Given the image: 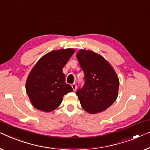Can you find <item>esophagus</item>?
<instances>
[{"instance_id": "esophagus-1", "label": "esophagus", "mask_w": 150, "mask_h": 150, "mask_svg": "<svg viewBox=\"0 0 150 150\" xmlns=\"http://www.w3.org/2000/svg\"><path fill=\"white\" fill-rule=\"evenodd\" d=\"M71 87H72L74 91H76V88H77V85L75 83H74L71 84Z\"/></svg>"}]
</instances>
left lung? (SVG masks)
Returning a JSON list of instances; mask_svg holds the SVG:
<instances>
[{
  "label": "left lung",
  "instance_id": "1",
  "mask_svg": "<svg viewBox=\"0 0 150 150\" xmlns=\"http://www.w3.org/2000/svg\"><path fill=\"white\" fill-rule=\"evenodd\" d=\"M84 74V84L76 91L82 108L90 114L105 110L118 97L119 80L116 71L101 55L80 50L76 55Z\"/></svg>",
  "mask_w": 150,
  "mask_h": 150
}]
</instances>
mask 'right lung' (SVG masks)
I'll use <instances>...</instances> for the list:
<instances>
[{
  "label": "right lung",
  "mask_w": 150,
  "mask_h": 150,
  "mask_svg": "<svg viewBox=\"0 0 150 150\" xmlns=\"http://www.w3.org/2000/svg\"><path fill=\"white\" fill-rule=\"evenodd\" d=\"M73 49L49 52L38 60L25 84V90L34 108L41 111L51 112L59 106L64 95L72 92L66 83L63 68L74 53Z\"/></svg>",
  "instance_id": "add662e5"
}]
</instances>
